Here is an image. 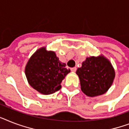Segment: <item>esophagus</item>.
I'll list each match as a JSON object with an SVG mask.
<instances>
[{"instance_id": "obj_1", "label": "esophagus", "mask_w": 129, "mask_h": 129, "mask_svg": "<svg viewBox=\"0 0 129 129\" xmlns=\"http://www.w3.org/2000/svg\"><path fill=\"white\" fill-rule=\"evenodd\" d=\"M76 70H77V68H76V67H74V68H71V71H72V72H76Z\"/></svg>"}]
</instances>
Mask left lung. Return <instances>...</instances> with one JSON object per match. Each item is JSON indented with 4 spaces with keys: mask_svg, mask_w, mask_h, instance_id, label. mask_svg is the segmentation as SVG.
Masks as SVG:
<instances>
[{
    "mask_svg": "<svg viewBox=\"0 0 129 129\" xmlns=\"http://www.w3.org/2000/svg\"><path fill=\"white\" fill-rule=\"evenodd\" d=\"M76 74L80 80L81 91L89 97L106 93L115 76L111 62L103 55L87 57Z\"/></svg>",
    "mask_w": 129,
    "mask_h": 129,
    "instance_id": "1",
    "label": "left lung"
}]
</instances>
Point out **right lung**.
<instances>
[{
    "label": "right lung",
    "mask_w": 129,
    "mask_h": 129,
    "mask_svg": "<svg viewBox=\"0 0 129 129\" xmlns=\"http://www.w3.org/2000/svg\"><path fill=\"white\" fill-rule=\"evenodd\" d=\"M61 63L52 51L45 47L40 48L31 56L25 68V74L30 86L44 95L55 93L61 89V83L70 69Z\"/></svg>",
    "instance_id": "right-lung-1"
}]
</instances>
